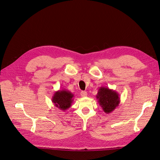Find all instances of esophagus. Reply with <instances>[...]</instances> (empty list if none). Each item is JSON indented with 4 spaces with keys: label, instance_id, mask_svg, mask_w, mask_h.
Returning <instances> with one entry per match:
<instances>
[{
    "label": "esophagus",
    "instance_id": "34e87169",
    "mask_svg": "<svg viewBox=\"0 0 160 160\" xmlns=\"http://www.w3.org/2000/svg\"><path fill=\"white\" fill-rule=\"evenodd\" d=\"M81 95L82 97H87L88 96V93L86 91H81Z\"/></svg>",
    "mask_w": 160,
    "mask_h": 160
}]
</instances>
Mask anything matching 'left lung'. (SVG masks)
<instances>
[{"mask_svg": "<svg viewBox=\"0 0 160 160\" xmlns=\"http://www.w3.org/2000/svg\"><path fill=\"white\" fill-rule=\"evenodd\" d=\"M96 98L101 108L107 114L114 111L120 103L119 95L118 92L105 87H100Z\"/></svg>", "mask_w": 160, "mask_h": 160, "instance_id": "left-lung-1", "label": "left lung"}]
</instances>
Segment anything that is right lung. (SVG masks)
I'll return each mask as SVG.
<instances>
[{"label": "right lung", "instance_id": "right-lung-1", "mask_svg": "<svg viewBox=\"0 0 160 160\" xmlns=\"http://www.w3.org/2000/svg\"><path fill=\"white\" fill-rule=\"evenodd\" d=\"M74 95L69 91L65 89L55 91L52 97V102L56 108L62 111L68 109L73 101Z\"/></svg>", "mask_w": 160, "mask_h": 160}]
</instances>
